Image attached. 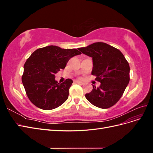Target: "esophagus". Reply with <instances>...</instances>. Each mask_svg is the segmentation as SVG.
<instances>
[{"mask_svg":"<svg viewBox=\"0 0 153 153\" xmlns=\"http://www.w3.org/2000/svg\"><path fill=\"white\" fill-rule=\"evenodd\" d=\"M75 82H76V83H77V84H80V85H84V82H80V81H78V80L75 81Z\"/></svg>","mask_w":153,"mask_h":153,"instance_id":"obj_1","label":"esophagus"}]
</instances>
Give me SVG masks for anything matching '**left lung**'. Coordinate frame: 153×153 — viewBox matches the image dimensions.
I'll use <instances>...</instances> for the list:
<instances>
[{"label": "left lung", "instance_id": "8db88e82", "mask_svg": "<svg viewBox=\"0 0 153 153\" xmlns=\"http://www.w3.org/2000/svg\"><path fill=\"white\" fill-rule=\"evenodd\" d=\"M92 58V75L101 83L99 87L85 94L86 99L101 108H108L121 98L129 82V66L121 51L108 44L98 42L80 48Z\"/></svg>", "mask_w": 153, "mask_h": 153}]
</instances>
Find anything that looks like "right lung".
Returning a JSON list of instances; mask_svg holds the SVG:
<instances>
[{"instance_id":"obj_1","label":"right lung","mask_w":153,"mask_h":153,"mask_svg":"<svg viewBox=\"0 0 153 153\" xmlns=\"http://www.w3.org/2000/svg\"><path fill=\"white\" fill-rule=\"evenodd\" d=\"M80 54L76 49H62L53 45L37 49L31 54L24 64L22 81L32 103L49 110L65 102L73 80L68 78L60 84L55 80V74L65 68L71 58Z\"/></svg>"}]
</instances>
